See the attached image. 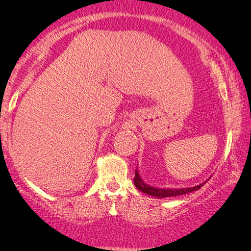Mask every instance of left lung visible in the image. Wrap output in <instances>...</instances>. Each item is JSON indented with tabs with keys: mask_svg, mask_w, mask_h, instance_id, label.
Segmentation results:
<instances>
[{
	"mask_svg": "<svg viewBox=\"0 0 251 251\" xmlns=\"http://www.w3.org/2000/svg\"><path fill=\"white\" fill-rule=\"evenodd\" d=\"M133 184H135V186L138 188L140 192H143V193H146L147 195H151V197H154L157 199H163V198H170V197H177V195L187 194V193H191V192L200 190V188L205 184V181L204 183H201L193 187H181V188L154 187V186H151V185H149V184H146L145 181L143 180V178L140 177L138 168H137L136 174H135V179H133Z\"/></svg>",
	"mask_w": 251,
	"mask_h": 251,
	"instance_id": "left-lung-1",
	"label": "left lung"
}]
</instances>
